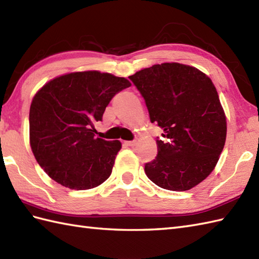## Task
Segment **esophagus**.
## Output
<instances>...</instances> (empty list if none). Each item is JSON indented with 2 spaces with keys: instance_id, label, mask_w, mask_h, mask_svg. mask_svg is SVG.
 Instances as JSON below:
<instances>
[{
  "instance_id": "34e87169",
  "label": "esophagus",
  "mask_w": 259,
  "mask_h": 259,
  "mask_svg": "<svg viewBox=\"0 0 259 259\" xmlns=\"http://www.w3.org/2000/svg\"><path fill=\"white\" fill-rule=\"evenodd\" d=\"M125 144L128 145L129 147H134V146H136V145H137V141H136V140H133V141H126Z\"/></svg>"
}]
</instances>
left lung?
<instances>
[{
  "instance_id": "1",
  "label": "left lung",
  "mask_w": 259,
  "mask_h": 259,
  "mask_svg": "<svg viewBox=\"0 0 259 259\" xmlns=\"http://www.w3.org/2000/svg\"><path fill=\"white\" fill-rule=\"evenodd\" d=\"M129 79L145 99L150 121L163 129L158 153L145 164L153 184L189 190L213 170L226 141V115L212 81L180 63H161Z\"/></svg>"
}]
</instances>
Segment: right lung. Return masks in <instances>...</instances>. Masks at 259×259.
<instances>
[{
  "label": "right lung",
  "instance_id": "right-lung-1",
  "mask_svg": "<svg viewBox=\"0 0 259 259\" xmlns=\"http://www.w3.org/2000/svg\"><path fill=\"white\" fill-rule=\"evenodd\" d=\"M130 82L99 71L68 73L49 81L30 108V145L37 163L58 184L91 189L111 175L119 140L95 137L109 102Z\"/></svg>",
  "mask_w": 259,
  "mask_h": 259
}]
</instances>
